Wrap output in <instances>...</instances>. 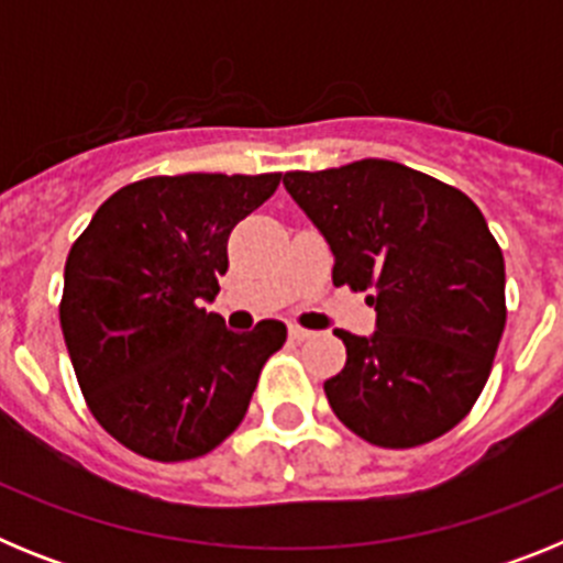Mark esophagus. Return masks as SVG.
<instances>
[{"label": "esophagus", "instance_id": "34e87169", "mask_svg": "<svg viewBox=\"0 0 563 563\" xmlns=\"http://www.w3.org/2000/svg\"><path fill=\"white\" fill-rule=\"evenodd\" d=\"M290 338H292V341H307V338H312V332L305 330V327L292 324L290 327Z\"/></svg>", "mask_w": 563, "mask_h": 563}]
</instances>
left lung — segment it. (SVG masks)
<instances>
[{"label": "left lung", "instance_id": "1", "mask_svg": "<svg viewBox=\"0 0 563 563\" xmlns=\"http://www.w3.org/2000/svg\"><path fill=\"white\" fill-rule=\"evenodd\" d=\"M327 239L332 282L369 290L375 332H338L346 366L324 383L338 420L380 449L451 431L485 389L505 332V258L465 194L395 161L287 172Z\"/></svg>", "mask_w": 563, "mask_h": 563}]
</instances>
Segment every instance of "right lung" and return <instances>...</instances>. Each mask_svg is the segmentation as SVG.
I'll return each instance as SVG.
<instances>
[{
    "instance_id": "1",
    "label": "right lung",
    "mask_w": 563,
    "mask_h": 563,
    "mask_svg": "<svg viewBox=\"0 0 563 563\" xmlns=\"http://www.w3.org/2000/svg\"><path fill=\"white\" fill-rule=\"evenodd\" d=\"M282 174H177L114 191L64 267L62 332L103 429L134 454L180 462L236 431L282 321L233 332L208 312L228 236Z\"/></svg>"
}]
</instances>
